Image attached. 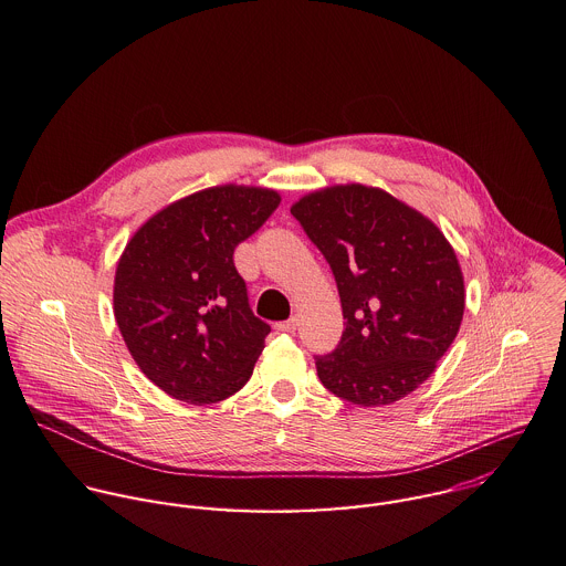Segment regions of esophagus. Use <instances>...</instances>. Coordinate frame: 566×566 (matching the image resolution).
I'll return each mask as SVG.
<instances>
[{"label": "esophagus", "mask_w": 566, "mask_h": 566, "mask_svg": "<svg viewBox=\"0 0 566 566\" xmlns=\"http://www.w3.org/2000/svg\"><path fill=\"white\" fill-rule=\"evenodd\" d=\"M297 325H300V319L293 315V317H289V319H284V322H277V332H284V334H293L295 329H297Z\"/></svg>", "instance_id": "34e87169"}]
</instances>
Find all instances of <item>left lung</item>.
Instances as JSON below:
<instances>
[{
	"instance_id": "8db88e82",
	"label": "left lung",
	"mask_w": 566,
	"mask_h": 566,
	"mask_svg": "<svg viewBox=\"0 0 566 566\" xmlns=\"http://www.w3.org/2000/svg\"><path fill=\"white\" fill-rule=\"evenodd\" d=\"M291 214L336 277L345 332L315 356L332 394L363 408L415 391L457 338L465 295L457 255L421 212L367 186L302 197Z\"/></svg>"
}]
</instances>
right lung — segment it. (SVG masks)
<instances>
[{
  "instance_id": "add662e5",
  "label": "right lung",
  "mask_w": 566,
  "mask_h": 566,
  "mask_svg": "<svg viewBox=\"0 0 566 566\" xmlns=\"http://www.w3.org/2000/svg\"><path fill=\"white\" fill-rule=\"evenodd\" d=\"M280 206L266 188L219 186L170 203L125 247L114 315L140 371L177 400L206 406L244 387L271 327L234 269V249Z\"/></svg>"
}]
</instances>
